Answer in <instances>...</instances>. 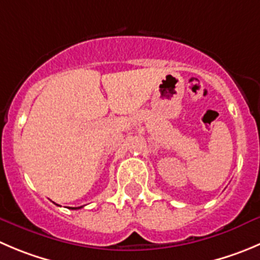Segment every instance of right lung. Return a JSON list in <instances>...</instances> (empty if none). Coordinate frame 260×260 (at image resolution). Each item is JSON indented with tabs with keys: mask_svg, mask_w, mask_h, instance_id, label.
Listing matches in <instances>:
<instances>
[{
	"mask_svg": "<svg viewBox=\"0 0 260 260\" xmlns=\"http://www.w3.org/2000/svg\"><path fill=\"white\" fill-rule=\"evenodd\" d=\"M81 207H75V208H73V209H80Z\"/></svg>",
	"mask_w": 260,
	"mask_h": 260,
	"instance_id": "1",
	"label": "right lung"
}]
</instances>
